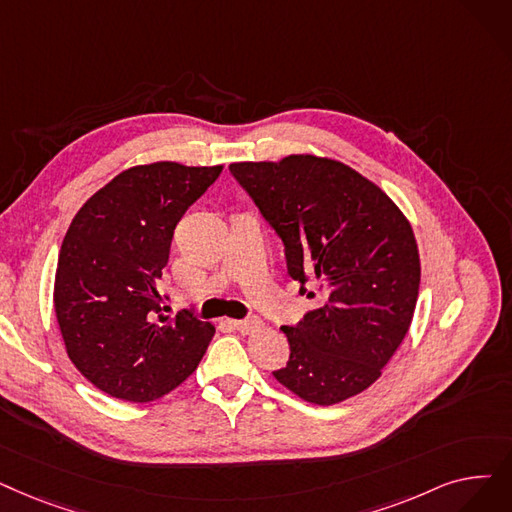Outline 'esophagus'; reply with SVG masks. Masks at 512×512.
<instances>
[{"instance_id": "esophagus-1", "label": "esophagus", "mask_w": 512, "mask_h": 512, "mask_svg": "<svg viewBox=\"0 0 512 512\" xmlns=\"http://www.w3.org/2000/svg\"><path fill=\"white\" fill-rule=\"evenodd\" d=\"M263 322L259 318H244V320H234V328L238 332H242V335H249V332L261 328Z\"/></svg>"}]
</instances>
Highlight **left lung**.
Listing matches in <instances>:
<instances>
[{
    "label": "left lung",
    "mask_w": 512,
    "mask_h": 512,
    "mask_svg": "<svg viewBox=\"0 0 512 512\" xmlns=\"http://www.w3.org/2000/svg\"><path fill=\"white\" fill-rule=\"evenodd\" d=\"M230 173L282 238L299 293L316 282L324 295L299 324L282 326L291 358L276 381L318 406L362 393L414 316L420 259L410 221L364 175L314 154L232 163Z\"/></svg>",
    "instance_id": "left-lung-1"
}]
</instances>
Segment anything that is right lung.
<instances>
[{"label":"right lung","mask_w":512,"mask_h":512,"mask_svg":"<svg viewBox=\"0 0 512 512\" xmlns=\"http://www.w3.org/2000/svg\"><path fill=\"white\" fill-rule=\"evenodd\" d=\"M224 165L161 161L131 167L73 217L54 280V309L71 362L100 391L152 402L182 385L215 326L163 314L159 280L188 207Z\"/></svg>","instance_id":"right-lung-1"}]
</instances>
